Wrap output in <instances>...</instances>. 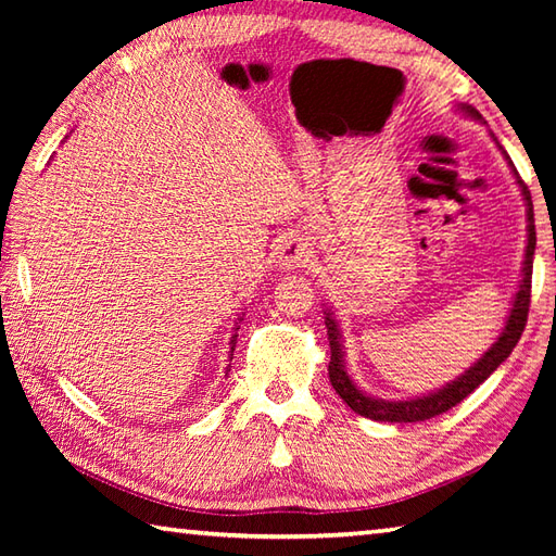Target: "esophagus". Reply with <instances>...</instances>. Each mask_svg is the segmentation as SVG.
Returning a JSON list of instances; mask_svg holds the SVG:
<instances>
[{"mask_svg": "<svg viewBox=\"0 0 556 556\" xmlns=\"http://www.w3.org/2000/svg\"><path fill=\"white\" fill-rule=\"evenodd\" d=\"M279 265L285 269L305 267V263L313 257V243L305 239L303 233H289L279 245Z\"/></svg>", "mask_w": 556, "mask_h": 556, "instance_id": "1", "label": "esophagus"}]
</instances>
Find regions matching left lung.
<instances>
[{
    "instance_id": "8db88e82",
    "label": "left lung",
    "mask_w": 556,
    "mask_h": 556,
    "mask_svg": "<svg viewBox=\"0 0 556 556\" xmlns=\"http://www.w3.org/2000/svg\"><path fill=\"white\" fill-rule=\"evenodd\" d=\"M468 116L473 119H482L480 112L473 108H466L460 104ZM509 160V157H506ZM511 164V160H509ZM514 167V164H511ZM516 172V169H514ZM518 186H521V193L526 198V217H528V245H526V260H523V277L521 285H518L516 299L511 305V313L506 317V325L502 329L500 339L485 351V356L478 358L476 365L456 377L454 382H448L442 387L440 392L434 394H425L418 399H408V401H384V399H375L368 396L365 392L353 384L351 377L344 370V361H341V344H339V327L332 320V313H325V325H327V334H329V349H332V358H329V382L337 389V394L344 399V404L356 410L358 416H365L370 420H384V422H418V420H428L440 416V413H446L448 408H454L460 404L470 392L488 380V377L500 368V365L509 358V353L521 339L526 323H528V308H530V279H533V255H535V217H533V200H530L528 186L518 179Z\"/></svg>"
}]
</instances>
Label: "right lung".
Returning a JSON list of instances; mask_svg holds the SVG:
<instances>
[{
  "instance_id": "1",
  "label": "right lung",
  "mask_w": 556,
  "mask_h": 556,
  "mask_svg": "<svg viewBox=\"0 0 556 556\" xmlns=\"http://www.w3.org/2000/svg\"><path fill=\"white\" fill-rule=\"evenodd\" d=\"M236 329H241V327H236ZM236 337H239V334H233V337H231V351H229V356H233V346H236ZM229 368H231V365H229ZM229 368H227V372H229Z\"/></svg>"
}]
</instances>
